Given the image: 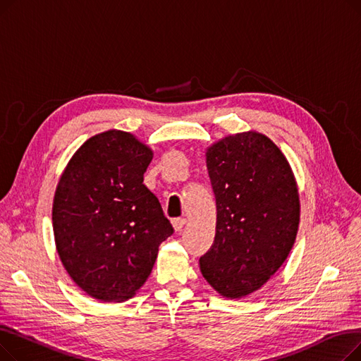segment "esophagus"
Returning a JSON list of instances; mask_svg holds the SVG:
<instances>
[{"mask_svg":"<svg viewBox=\"0 0 361 361\" xmlns=\"http://www.w3.org/2000/svg\"><path fill=\"white\" fill-rule=\"evenodd\" d=\"M185 219L184 218H176L174 221H173V225H174V228H176V231H181L183 230V226L185 225Z\"/></svg>","mask_w":361,"mask_h":361,"instance_id":"esophagus-1","label":"esophagus"}]
</instances>
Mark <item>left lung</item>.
I'll return each instance as SVG.
<instances>
[{
  "label": "left lung",
  "mask_w": 361,
  "mask_h": 361,
  "mask_svg": "<svg viewBox=\"0 0 361 361\" xmlns=\"http://www.w3.org/2000/svg\"><path fill=\"white\" fill-rule=\"evenodd\" d=\"M206 165L216 233L200 271L221 295L241 298L259 290L293 249L300 222L295 178L279 147L256 131L212 145Z\"/></svg>",
  "instance_id": "8db88e82"
}]
</instances>
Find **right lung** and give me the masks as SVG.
Returning <instances> with one entry per match:
<instances>
[{
    "mask_svg": "<svg viewBox=\"0 0 361 361\" xmlns=\"http://www.w3.org/2000/svg\"><path fill=\"white\" fill-rule=\"evenodd\" d=\"M154 158L130 133L86 140L56 185L52 226L71 279L90 297L124 301L154 268L159 244L174 233L158 197L143 184Z\"/></svg>",
    "mask_w": 361,
    "mask_h": 361,
    "instance_id": "add662e5",
    "label": "right lung"
}]
</instances>
